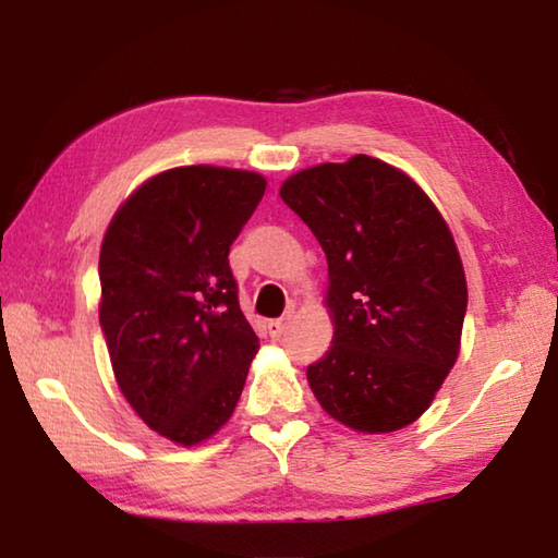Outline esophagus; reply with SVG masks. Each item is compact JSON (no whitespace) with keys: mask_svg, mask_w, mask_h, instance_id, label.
Returning <instances> with one entry per match:
<instances>
[{"mask_svg":"<svg viewBox=\"0 0 558 558\" xmlns=\"http://www.w3.org/2000/svg\"><path fill=\"white\" fill-rule=\"evenodd\" d=\"M288 323H290V315H286V317H278V319H270L268 323V329H270V337H282V332H286L288 329Z\"/></svg>","mask_w":558,"mask_h":558,"instance_id":"34e87169","label":"esophagus"}]
</instances>
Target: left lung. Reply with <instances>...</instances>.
<instances>
[{
	"instance_id": "1",
	"label": "left lung",
	"mask_w": 558,
	"mask_h": 558,
	"mask_svg": "<svg viewBox=\"0 0 558 558\" xmlns=\"http://www.w3.org/2000/svg\"><path fill=\"white\" fill-rule=\"evenodd\" d=\"M280 196L327 256L335 337L310 389L354 430L409 426L460 352L468 286L448 223L411 177L366 155L302 169Z\"/></svg>"
}]
</instances>
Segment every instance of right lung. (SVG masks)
<instances>
[{
    "label": "right lung",
    "instance_id": "obj_1",
    "mask_svg": "<svg viewBox=\"0 0 558 558\" xmlns=\"http://www.w3.org/2000/svg\"><path fill=\"white\" fill-rule=\"evenodd\" d=\"M266 179L226 167H177L132 192L100 248V327L122 396L179 446L231 418L258 337L243 317L231 243Z\"/></svg>",
    "mask_w": 558,
    "mask_h": 558
}]
</instances>
